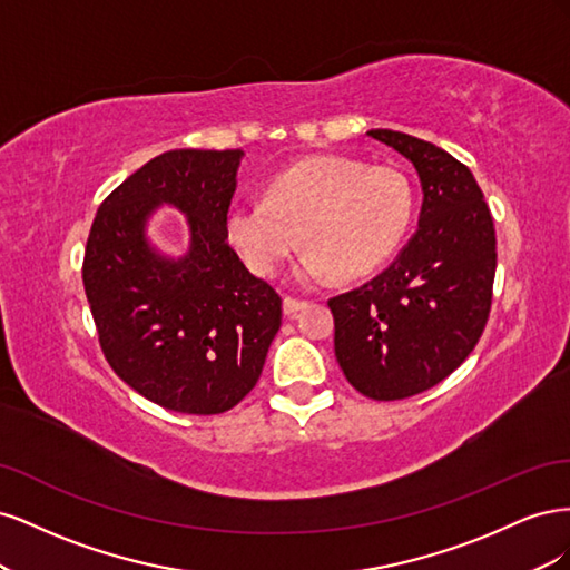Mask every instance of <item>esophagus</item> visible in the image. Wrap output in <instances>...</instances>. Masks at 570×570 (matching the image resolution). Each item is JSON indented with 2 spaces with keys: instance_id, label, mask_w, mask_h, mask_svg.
<instances>
[{
  "instance_id": "obj_1",
  "label": "esophagus",
  "mask_w": 570,
  "mask_h": 570,
  "mask_svg": "<svg viewBox=\"0 0 570 570\" xmlns=\"http://www.w3.org/2000/svg\"><path fill=\"white\" fill-rule=\"evenodd\" d=\"M308 306V302H304V299H297V297H285L283 299V312L287 314V316H295L297 312H302V308H306Z\"/></svg>"
}]
</instances>
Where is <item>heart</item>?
<instances>
[{
	"instance_id": "b5f03b06",
	"label": "heart",
	"mask_w": 570,
	"mask_h": 570,
	"mask_svg": "<svg viewBox=\"0 0 570 570\" xmlns=\"http://www.w3.org/2000/svg\"><path fill=\"white\" fill-rule=\"evenodd\" d=\"M416 193L404 170L316 154L275 174L264 202L226 216L230 245L258 275H273L297 247L302 281H354L381 268L409 233Z\"/></svg>"
}]
</instances>
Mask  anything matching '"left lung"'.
Masks as SVG:
<instances>
[{
	"label": "left lung",
	"mask_w": 570,
	"mask_h": 570,
	"mask_svg": "<svg viewBox=\"0 0 570 570\" xmlns=\"http://www.w3.org/2000/svg\"><path fill=\"white\" fill-rule=\"evenodd\" d=\"M368 135L416 168L419 230L390 268L327 306L344 377L368 400L394 402L435 387L473 352L490 318L497 237L469 166L406 132Z\"/></svg>",
	"instance_id": "8db88e82"
}]
</instances>
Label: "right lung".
Instances as JSON below:
<instances>
[{
  "label": "right lung",
  "mask_w": 570,
  "mask_h": 570,
  "mask_svg": "<svg viewBox=\"0 0 570 570\" xmlns=\"http://www.w3.org/2000/svg\"><path fill=\"white\" fill-rule=\"evenodd\" d=\"M239 159L243 149L164 151L99 204L88 235L82 285L99 347L120 381L168 411L214 416L243 402L281 331V295L228 243ZM164 200L194 230L180 263L144 239Z\"/></svg>",
  "instance_id": "right-lung-1"
}]
</instances>
